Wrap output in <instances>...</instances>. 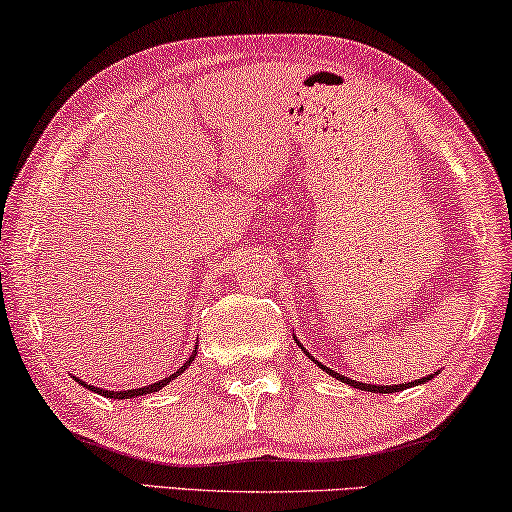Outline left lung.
Listing matches in <instances>:
<instances>
[{
  "label": "left lung",
  "instance_id": "8db88e82",
  "mask_svg": "<svg viewBox=\"0 0 512 512\" xmlns=\"http://www.w3.org/2000/svg\"><path fill=\"white\" fill-rule=\"evenodd\" d=\"M318 364H320V362H318ZM320 366H322V364H320ZM322 369H325L327 373H331V376H334V378L343 380V383H348V385H352V387H359V390H369V392H383V394H392V392H401V390H406V385H366V383H355V380H350V378H345V376H338L336 371L327 369V366H322ZM427 380H431V376L422 378V380H415V383H427ZM415 383H408V387H413Z\"/></svg>",
  "mask_w": 512,
  "mask_h": 512
}]
</instances>
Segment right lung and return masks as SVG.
Masks as SVG:
<instances>
[{
    "label": "right lung",
    "instance_id": "add662e5",
    "mask_svg": "<svg viewBox=\"0 0 512 512\" xmlns=\"http://www.w3.org/2000/svg\"><path fill=\"white\" fill-rule=\"evenodd\" d=\"M194 357H197V348H194V352H192V355H190V359H187V362H185V364L181 366V369H178L176 373H171V376H169V378H164V380H157V383H153V385L139 387V390L111 392V390H102V387H95V385H85V387H88V390H92V392H99V394H102V397H109V399H132V397H143V394H150V392H157V390H162L164 385L171 383V380L181 376V373L187 369V366H190V364L194 362Z\"/></svg>",
    "mask_w": 512,
    "mask_h": 512
}]
</instances>
